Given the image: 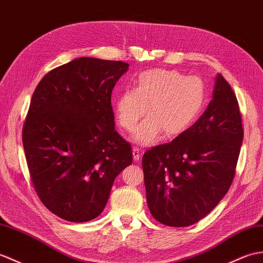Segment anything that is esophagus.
I'll return each mask as SVG.
<instances>
[{"label": "esophagus", "instance_id": "1", "mask_svg": "<svg viewBox=\"0 0 263 263\" xmlns=\"http://www.w3.org/2000/svg\"><path fill=\"white\" fill-rule=\"evenodd\" d=\"M132 155H133V160L134 161H139L140 156H141V150H140L138 146H133Z\"/></svg>", "mask_w": 263, "mask_h": 263}]
</instances>
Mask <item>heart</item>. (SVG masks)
Returning <instances> with one entry per match:
<instances>
[{"instance_id":"obj_1","label":"heart","mask_w":263,"mask_h":263,"mask_svg":"<svg viewBox=\"0 0 263 263\" xmlns=\"http://www.w3.org/2000/svg\"><path fill=\"white\" fill-rule=\"evenodd\" d=\"M205 103V86L196 76L176 70L149 69L139 75L137 86L117 100V118L123 129L131 131L146 113L134 132V141L149 145L163 131L164 136L182 133L197 119Z\"/></svg>"}]
</instances>
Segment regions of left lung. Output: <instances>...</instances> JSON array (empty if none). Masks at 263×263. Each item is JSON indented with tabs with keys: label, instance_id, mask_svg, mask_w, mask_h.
<instances>
[{
	"label": "left lung",
	"instance_id": "left-lung-1",
	"mask_svg": "<svg viewBox=\"0 0 263 263\" xmlns=\"http://www.w3.org/2000/svg\"><path fill=\"white\" fill-rule=\"evenodd\" d=\"M243 141L236 96L218 74L203 115L172 142L142 157L151 215L168 227L195 224L214 210L233 181Z\"/></svg>",
	"mask_w": 263,
	"mask_h": 263
}]
</instances>
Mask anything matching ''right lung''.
<instances>
[{
  "instance_id": "1",
  "label": "right lung",
  "mask_w": 263,
  "mask_h": 263,
  "mask_svg": "<svg viewBox=\"0 0 263 263\" xmlns=\"http://www.w3.org/2000/svg\"><path fill=\"white\" fill-rule=\"evenodd\" d=\"M129 64L81 57L49 71L22 130L30 177L47 209L66 221L99 216L131 144L115 131L112 90Z\"/></svg>"
}]
</instances>
